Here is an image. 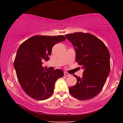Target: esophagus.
Instances as JSON below:
<instances>
[{
  "label": "esophagus",
  "instance_id": "obj_1",
  "mask_svg": "<svg viewBox=\"0 0 123 123\" xmlns=\"http://www.w3.org/2000/svg\"><path fill=\"white\" fill-rule=\"evenodd\" d=\"M64 75L65 76H69L70 75L69 74H68V73H67L66 72H64Z\"/></svg>",
  "mask_w": 123,
  "mask_h": 123
}]
</instances>
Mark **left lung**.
I'll list each match as a JSON object with an SVG mask.
<instances>
[{"label":"left lung","instance_id":"1","mask_svg":"<svg viewBox=\"0 0 123 123\" xmlns=\"http://www.w3.org/2000/svg\"><path fill=\"white\" fill-rule=\"evenodd\" d=\"M66 37L74 45L76 61L84 69L82 78L73 74L77 83L69 91L80 100L91 99L100 92L109 75V51L100 39L88 33L75 32Z\"/></svg>","mask_w":123,"mask_h":123}]
</instances>
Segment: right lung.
<instances>
[{
    "label": "right lung",
    "instance_id": "1",
    "mask_svg": "<svg viewBox=\"0 0 123 123\" xmlns=\"http://www.w3.org/2000/svg\"><path fill=\"white\" fill-rule=\"evenodd\" d=\"M65 39L62 35H37L24 41L18 48L14 67L22 89L31 98L37 100L48 99L54 92L55 82L63 76L61 69H44L42 60L48 61L53 47Z\"/></svg>",
    "mask_w": 123,
    "mask_h": 123
}]
</instances>
